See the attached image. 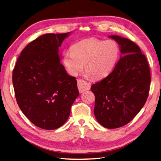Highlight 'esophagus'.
<instances>
[{"label":"esophagus","mask_w":161,"mask_h":161,"mask_svg":"<svg viewBox=\"0 0 161 161\" xmlns=\"http://www.w3.org/2000/svg\"><path fill=\"white\" fill-rule=\"evenodd\" d=\"M90 88H91V84L89 82H87L81 79L78 80V89H79V91L80 93L83 92L84 91L89 90Z\"/></svg>","instance_id":"obj_1"}]
</instances>
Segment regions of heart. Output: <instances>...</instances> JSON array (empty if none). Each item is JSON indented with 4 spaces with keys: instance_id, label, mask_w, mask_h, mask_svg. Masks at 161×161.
<instances>
[{
    "instance_id": "1",
    "label": "heart",
    "mask_w": 161,
    "mask_h": 161,
    "mask_svg": "<svg viewBox=\"0 0 161 161\" xmlns=\"http://www.w3.org/2000/svg\"><path fill=\"white\" fill-rule=\"evenodd\" d=\"M119 46L115 40L92 37L75 43L71 51H66L63 62L70 75H76L83 69L92 79H101L113 70L118 60Z\"/></svg>"
}]
</instances>
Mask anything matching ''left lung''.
Masks as SVG:
<instances>
[{
  "mask_svg": "<svg viewBox=\"0 0 161 161\" xmlns=\"http://www.w3.org/2000/svg\"><path fill=\"white\" fill-rule=\"evenodd\" d=\"M109 37L118 42L121 57L114 70L91 89L95 95L97 121L106 128L114 129L128 124L142 109L151 79L147 60L138 45L119 36Z\"/></svg>",
  "mask_w": 161,
  "mask_h": 161,
  "instance_id": "obj_1",
  "label": "left lung"
}]
</instances>
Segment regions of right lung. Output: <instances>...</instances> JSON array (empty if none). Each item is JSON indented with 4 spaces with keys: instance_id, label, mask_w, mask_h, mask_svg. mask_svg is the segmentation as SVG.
<instances>
[{
    "instance_id": "right-lung-1",
    "label": "right lung",
    "mask_w": 161,
    "mask_h": 161,
    "mask_svg": "<svg viewBox=\"0 0 161 161\" xmlns=\"http://www.w3.org/2000/svg\"><path fill=\"white\" fill-rule=\"evenodd\" d=\"M71 32L47 33L30 42L13 72L17 104L34 125L55 130L64 124L79 95L75 77L60 63L59 47Z\"/></svg>"
}]
</instances>
